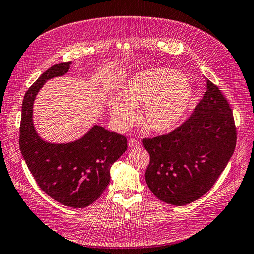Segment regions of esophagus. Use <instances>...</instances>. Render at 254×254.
<instances>
[{
	"mask_svg": "<svg viewBox=\"0 0 254 254\" xmlns=\"http://www.w3.org/2000/svg\"><path fill=\"white\" fill-rule=\"evenodd\" d=\"M128 144H129V147H131V148H136V147H140V146H141V142L139 140L134 139V137L130 139Z\"/></svg>",
	"mask_w": 254,
	"mask_h": 254,
	"instance_id": "esophagus-1",
	"label": "esophagus"
}]
</instances>
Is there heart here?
I'll list each match as a JSON object with an SVG mask.
<instances>
[{
	"label": "heart",
	"mask_w": 254,
	"mask_h": 254,
	"mask_svg": "<svg viewBox=\"0 0 254 254\" xmlns=\"http://www.w3.org/2000/svg\"><path fill=\"white\" fill-rule=\"evenodd\" d=\"M193 101L194 89L180 72L153 67L130 77L122 97L110 99L109 109L118 124L128 126L135 118L133 107L144 105L146 127L156 132H167L187 117Z\"/></svg>",
	"instance_id": "obj_1"
}]
</instances>
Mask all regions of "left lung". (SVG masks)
Wrapping results in <instances>:
<instances>
[{
  "label": "left lung",
  "mask_w": 254,
  "mask_h": 254,
  "mask_svg": "<svg viewBox=\"0 0 254 254\" xmlns=\"http://www.w3.org/2000/svg\"><path fill=\"white\" fill-rule=\"evenodd\" d=\"M150 156L145 180L151 193L173 205L202 197L232 157L236 128L220 90L206 80V92L195 112L168 134L144 139Z\"/></svg>",
  "instance_id": "obj_1"
}]
</instances>
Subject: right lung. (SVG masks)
I'll return each mask as SVG.
<instances>
[{"label": "right lung", "mask_w": 254, "mask_h": 254, "mask_svg": "<svg viewBox=\"0 0 254 254\" xmlns=\"http://www.w3.org/2000/svg\"><path fill=\"white\" fill-rule=\"evenodd\" d=\"M61 63L45 71L25 93L22 104L20 150L38 186L54 200L84 207L103 194L110 181V168L128 148L124 135L92 126L80 139L51 143L38 134L33 108L36 96L48 80L65 75L70 65Z\"/></svg>", "instance_id": "add662e5"}]
</instances>
